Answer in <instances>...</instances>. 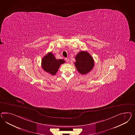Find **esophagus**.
<instances>
[{
  "mask_svg": "<svg viewBox=\"0 0 135 135\" xmlns=\"http://www.w3.org/2000/svg\"><path fill=\"white\" fill-rule=\"evenodd\" d=\"M65 60L67 62V63H69V59L68 58H66L65 59Z\"/></svg>",
  "mask_w": 135,
  "mask_h": 135,
  "instance_id": "esophagus-1",
  "label": "esophagus"
}]
</instances>
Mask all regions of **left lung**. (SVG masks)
<instances>
[{"label":"left lung","instance_id":"obj_1","mask_svg":"<svg viewBox=\"0 0 135 135\" xmlns=\"http://www.w3.org/2000/svg\"><path fill=\"white\" fill-rule=\"evenodd\" d=\"M75 59V66L78 71L82 75L90 72L94 65L93 58L87 51L79 52L76 55Z\"/></svg>","mask_w":135,"mask_h":135}]
</instances>
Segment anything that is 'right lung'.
Masks as SVG:
<instances>
[{
	"label": "right lung",
	"instance_id": "right-lung-1",
	"mask_svg": "<svg viewBox=\"0 0 135 135\" xmlns=\"http://www.w3.org/2000/svg\"><path fill=\"white\" fill-rule=\"evenodd\" d=\"M65 61L62 59H57L51 52H49L42 59V67L45 71L51 75H55L62 64Z\"/></svg>",
	"mask_w": 135,
	"mask_h": 135
}]
</instances>
